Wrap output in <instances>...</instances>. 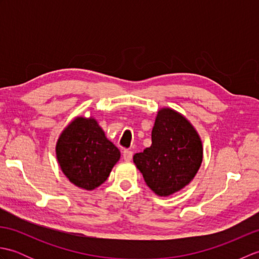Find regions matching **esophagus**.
Masks as SVG:
<instances>
[{"mask_svg": "<svg viewBox=\"0 0 259 259\" xmlns=\"http://www.w3.org/2000/svg\"><path fill=\"white\" fill-rule=\"evenodd\" d=\"M122 156H123V159L125 161H130L131 159H133V156H134V152L131 151V150H128V149H125V150H123V153H122Z\"/></svg>", "mask_w": 259, "mask_h": 259, "instance_id": "34e87169", "label": "esophagus"}]
</instances>
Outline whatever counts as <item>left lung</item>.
<instances>
[{
    "instance_id": "1",
    "label": "left lung",
    "mask_w": 259,
    "mask_h": 259,
    "mask_svg": "<svg viewBox=\"0 0 259 259\" xmlns=\"http://www.w3.org/2000/svg\"><path fill=\"white\" fill-rule=\"evenodd\" d=\"M149 148L134 162L148 187L158 196L175 194L194 179L202 161V145L194 126L172 109L159 110Z\"/></svg>"
}]
</instances>
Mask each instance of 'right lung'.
I'll use <instances>...</instances> for the list:
<instances>
[{"mask_svg": "<svg viewBox=\"0 0 259 259\" xmlns=\"http://www.w3.org/2000/svg\"><path fill=\"white\" fill-rule=\"evenodd\" d=\"M57 159L73 185L93 190L109 177L120 151L93 118H75L58 139Z\"/></svg>", "mask_w": 259, "mask_h": 259, "instance_id": "obj_1", "label": "right lung"}]
</instances>
